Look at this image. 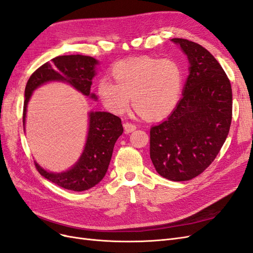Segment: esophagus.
<instances>
[{
  "label": "esophagus",
  "mask_w": 253,
  "mask_h": 253,
  "mask_svg": "<svg viewBox=\"0 0 253 253\" xmlns=\"http://www.w3.org/2000/svg\"><path fill=\"white\" fill-rule=\"evenodd\" d=\"M124 127H125V131L126 133H131V132L135 131L137 126L134 124H131V122H126V124L124 125Z\"/></svg>",
  "instance_id": "34e87169"
}]
</instances>
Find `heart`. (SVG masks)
Listing matches in <instances>:
<instances>
[{
	"mask_svg": "<svg viewBox=\"0 0 253 253\" xmlns=\"http://www.w3.org/2000/svg\"><path fill=\"white\" fill-rule=\"evenodd\" d=\"M115 82L103 77L97 91L110 112L122 115L133 103L152 119L169 115L177 105L183 84V70L172 58L149 56L121 60L111 68Z\"/></svg>",
	"mask_w": 253,
	"mask_h": 253,
	"instance_id": "b5f03b06",
	"label": "heart"
}]
</instances>
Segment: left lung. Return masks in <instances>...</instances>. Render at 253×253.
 <instances>
[{"label": "left lung", "instance_id": "obj_1", "mask_svg": "<svg viewBox=\"0 0 253 253\" xmlns=\"http://www.w3.org/2000/svg\"><path fill=\"white\" fill-rule=\"evenodd\" d=\"M190 67L182 97L167 119L150 131V157L157 173L173 181L203 173L227 138L232 119V88L217 60L202 45L171 40Z\"/></svg>", "mask_w": 253, "mask_h": 253}]
</instances>
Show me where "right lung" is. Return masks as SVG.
Returning <instances> with one entry per match:
<instances>
[{
    "instance_id": "add662e5",
    "label": "right lung",
    "mask_w": 253,
    "mask_h": 253,
    "mask_svg": "<svg viewBox=\"0 0 253 253\" xmlns=\"http://www.w3.org/2000/svg\"><path fill=\"white\" fill-rule=\"evenodd\" d=\"M98 63L93 57L71 55L53 58L51 62H46L38 68L30 76L25 87L23 126H25L27 104L33 91L44 83L66 82L84 96L96 100L97 96L90 93V85ZM88 117V132L84 150L78 162L70 170L61 173L48 172L35 162L37 170L43 177L59 187L77 192L93 188L101 181L108 171L115 142L124 133L121 119L111 113L89 112Z\"/></svg>"
}]
</instances>
